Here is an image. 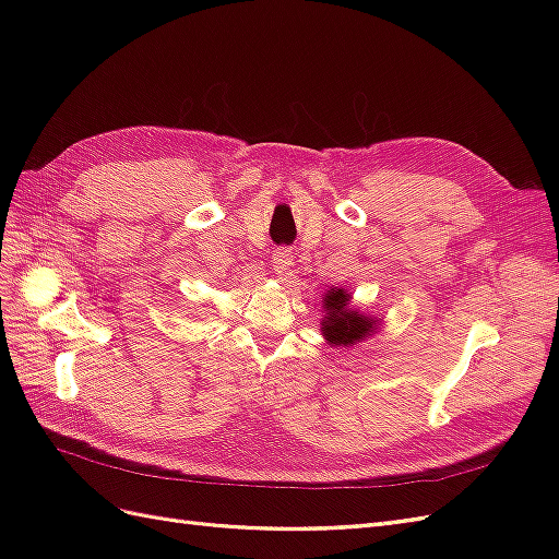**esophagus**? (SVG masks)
<instances>
[{
  "instance_id": "34e87169",
  "label": "esophagus",
  "mask_w": 559,
  "mask_h": 559,
  "mask_svg": "<svg viewBox=\"0 0 559 559\" xmlns=\"http://www.w3.org/2000/svg\"><path fill=\"white\" fill-rule=\"evenodd\" d=\"M294 265V253L286 249V247H280L273 251V270L277 277H286L289 275V270Z\"/></svg>"
}]
</instances>
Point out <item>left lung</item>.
<instances>
[{"instance_id":"8db88e82","label":"left lung","mask_w":559,"mask_h":559,"mask_svg":"<svg viewBox=\"0 0 559 559\" xmlns=\"http://www.w3.org/2000/svg\"><path fill=\"white\" fill-rule=\"evenodd\" d=\"M347 289H337L333 286L326 292L321 308H324V317H321V333L333 347H349L357 345L364 337L376 331L378 319L361 314L357 308L349 306Z\"/></svg>"}]
</instances>
